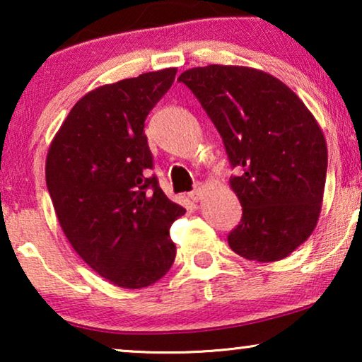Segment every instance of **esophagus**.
Here are the masks:
<instances>
[{
    "mask_svg": "<svg viewBox=\"0 0 362 362\" xmlns=\"http://www.w3.org/2000/svg\"><path fill=\"white\" fill-rule=\"evenodd\" d=\"M202 196H204V186L202 185H197L194 187V191H191V194H189V197L194 202H199L202 199Z\"/></svg>",
    "mask_w": 362,
    "mask_h": 362,
    "instance_id": "obj_1",
    "label": "esophagus"
}]
</instances>
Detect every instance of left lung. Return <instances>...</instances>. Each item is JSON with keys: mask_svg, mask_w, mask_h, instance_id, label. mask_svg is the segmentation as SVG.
Masks as SVG:
<instances>
[{"mask_svg": "<svg viewBox=\"0 0 362 362\" xmlns=\"http://www.w3.org/2000/svg\"><path fill=\"white\" fill-rule=\"evenodd\" d=\"M201 102L224 141L230 187L242 206L230 249L255 262H276L303 244L318 224L328 148L303 100L264 71L245 66L187 69L177 77Z\"/></svg>", "mask_w": 362, "mask_h": 362, "instance_id": "8db88e82", "label": "left lung"}]
</instances>
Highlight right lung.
<instances>
[{
  "label": "right lung",
  "mask_w": 362,
  "mask_h": 362,
  "mask_svg": "<svg viewBox=\"0 0 362 362\" xmlns=\"http://www.w3.org/2000/svg\"><path fill=\"white\" fill-rule=\"evenodd\" d=\"M161 69L86 93L49 145L46 182L72 249L122 288H145L176 257L170 227L186 212L158 186L145 135L148 113L175 82Z\"/></svg>",
  "instance_id": "right-lung-1"
}]
</instances>
